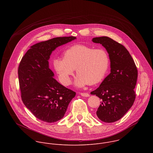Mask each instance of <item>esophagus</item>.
<instances>
[{
	"label": "esophagus",
	"instance_id": "34e87169",
	"mask_svg": "<svg viewBox=\"0 0 153 153\" xmlns=\"http://www.w3.org/2000/svg\"><path fill=\"white\" fill-rule=\"evenodd\" d=\"M80 94L83 97H89L90 96V94L88 93H80Z\"/></svg>",
	"mask_w": 153,
	"mask_h": 153
}]
</instances>
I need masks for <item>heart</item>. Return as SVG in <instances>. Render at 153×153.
<instances>
[{
  "label": "heart",
  "instance_id": "1",
  "mask_svg": "<svg viewBox=\"0 0 153 153\" xmlns=\"http://www.w3.org/2000/svg\"><path fill=\"white\" fill-rule=\"evenodd\" d=\"M54 70L62 83L69 85L74 70L78 87L92 85L102 81L110 67V58L104 49H95L85 45H75L63 53V57L53 61Z\"/></svg>",
  "mask_w": 153,
  "mask_h": 153
}]
</instances>
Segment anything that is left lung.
Masks as SVG:
<instances>
[{"label":"left lung","instance_id":"8db88e82","mask_svg":"<svg viewBox=\"0 0 153 153\" xmlns=\"http://www.w3.org/2000/svg\"><path fill=\"white\" fill-rule=\"evenodd\" d=\"M92 41L106 48L111 62V73L91 92L101 99L96 115L104 122H114L120 119L134 102L137 69L131 56L120 43L106 36L94 37Z\"/></svg>","mask_w":153,"mask_h":153}]
</instances>
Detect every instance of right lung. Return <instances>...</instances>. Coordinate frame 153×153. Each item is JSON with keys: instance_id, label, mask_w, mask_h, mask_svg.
I'll return each mask as SVG.
<instances>
[{"instance_id": "right-lung-1", "label": "right lung", "mask_w": 153, "mask_h": 153, "mask_svg": "<svg viewBox=\"0 0 153 153\" xmlns=\"http://www.w3.org/2000/svg\"><path fill=\"white\" fill-rule=\"evenodd\" d=\"M59 37L31 47L22 58L18 68L21 98L38 119L48 123L60 120L76 92L59 83L49 68L48 59L57 47L75 39Z\"/></svg>"}]
</instances>
